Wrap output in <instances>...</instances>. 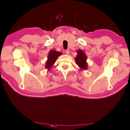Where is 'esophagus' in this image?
I'll use <instances>...</instances> for the list:
<instances>
[{"mask_svg": "<svg viewBox=\"0 0 130 130\" xmlns=\"http://www.w3.org/2000/svg\"><path fill=\"white\" fill-rule=\"evenodd\" d=\"M66 54H67V55H69L70 54V51L69 50H66Z\"/></svg>", "mask_w": 130, "mask_h": 130, "instance_id": "esophagus-1", "label": "esophagus"}]
</instances>
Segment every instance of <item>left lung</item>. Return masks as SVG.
<instances>
[{
  "mask_svg": "<svg viewBox=\"0 0 130 130\" xmlns=\"http://www.w3.org/2000/svg\"><path fill=\"white\" fill-rule=\"evenodd\" d=\"M76 52L78 55H76V57L75 58L76 64L79 66V67L82 70H86L88 67V64L86 61L87 59L86 55L84 51L80 50H77Z\"/></svg>",
  "mask_w": 130,
  "mask_h": 130,
  "instance_id": "left-lung-1",
  "label": "left lung"
}]
</instances>
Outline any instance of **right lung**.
<instances>
[{
	"label": "right lung",
	"instance_id": "1",
	"mask_svg": "<svg viewBox=\"0 0 130 130\" xmlns=\"http://www.w3.org/2000/svg\"><path fill=\"white\" fill-rule=\"evenodd\" d=\"M62 54L61 52H58L55 50H51L49 52V54L47 57V60L46 61L45 68L47 69L48 70H50L52 66L54 65V63L56 61V60L59 56Z\"/></svg>",
	"mask_w": 130,
	"mask_h": 130
}]
</instances>
